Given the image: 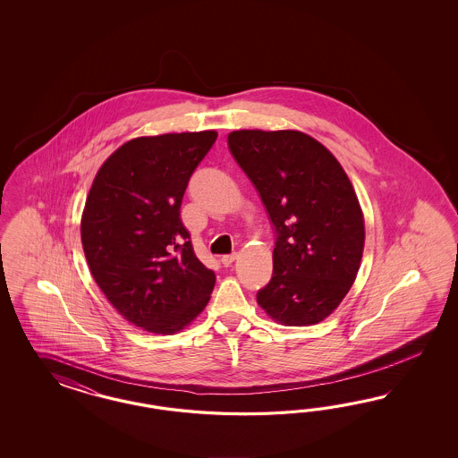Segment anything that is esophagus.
<instances>
[{"mask_svg": "<svg viewBox=\"0 0 458 458\" xmlns=\"http://www.w3.org/2000/svg\"><path fill=\"white\" fill-rule=\"evenodd\" d=\"M236 259H238V253H236V251L230 253V255H223L222 264L225 265V267H230V265L235 262Z\"/></svg>", "mask_w": 458, "mask_h": 458, "instance_id": "1", "label": "esophagus"}]
</instances>
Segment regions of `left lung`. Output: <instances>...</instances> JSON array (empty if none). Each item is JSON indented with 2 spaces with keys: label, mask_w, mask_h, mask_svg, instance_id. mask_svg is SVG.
<instances>
[{
  "label": "left lung",
  "mask_w": 458,
  "mask_h": 458,
  "mask_svg": "<svg viewBox=\"0 0 458 458\" xmlns=\"http://www.w3.org/2000/svg\"><path fill=\"white\" fill-rule=\"evenodd\" d=\"M228 148L276 232L274 274L257 302L285 326L326 319L360 270L364 220L337 159L299 131H233Z\"/></svg>",
  "instance_id": "8db88e82"
}]
</instances>
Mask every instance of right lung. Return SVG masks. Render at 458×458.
<instances>
[{
    "label": "right lung",
    "mask_w": 458,
    "mask_h": 458,
    "mask_svg": "<svg viewBox=\"0 0 458 458\" xmlns=\"http://www.w3.org/2000/svg\"><path fill=\"white\" fill-rule=\"evenodd\" d=\"M215 131L138 138L98 169L83 208V251L117 312L153 334H174L207 307L215 272L194 255L180 208Z\"/></svg>",
    "instance_id": "1"
}]
</instances>
